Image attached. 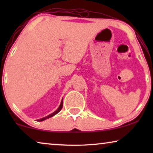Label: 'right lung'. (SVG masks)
I'll return each instance as SVG.
<instances>
[{
    "mask_svg": "<svg viewBox=\"0 0 153 153\" xmlns=\"http://www.w3.org/2000/svg\"><path fill=\"white\" fill-rule=\"evenodd\" d=\"M62 102H61V103H60V106L59 107H58V108L57 110L55 112H53V114H50V115H49V116H47V117H45V118H41V119H39V120H38V121H43V120H46V119H47V118H51V117H52V116H55L56 114H57L58 112L60 111V110L62 109Z\"/></svg>",
    "mask_w": 153,
    "mask_h": 153,
    "instance_id": "obj_1",
    "label": "right lung"
}]
</instances>
